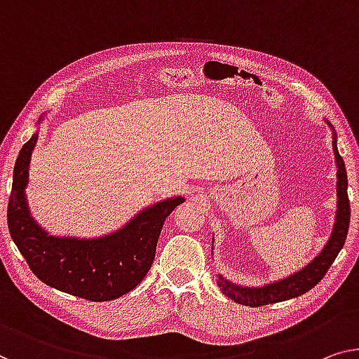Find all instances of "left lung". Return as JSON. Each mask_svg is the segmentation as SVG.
<instances>
[{
  "instance_id": "obj_1",
  "label": "left lung",
  "mask_w": 359,
  "mask_h": 359,
  "mask_svg": "<svg viewBox=\"0 0 359 359\" xmlns=\"http://www.w3.org/2000/svg\"><path fill=\"white\" fill-rule=\"evenodd\" d=\"M324 121L325 124L329 126L330 132H332V149L337 168V211L332 232H330L327 243H325L324 248L319 251L316 258H313L306 266L302 267V269L295 271L293 274L287 277H282V279L267 282L264 285H238V283L229 280L227 277H224L221 272H219L217 287L221 288L224 295L233 299L235 303L256 308L263 306V304L285 302V299L303 295V293L311 290L318 282H320L330 264L334 263L337 255H339L340 250L344 248L350 226V201L348 194H346V190H348V180H346L345 163L339 154V148H337L335 128L327 119ZM211 250H214V247Z\"/></svg>"
}]
</instances>
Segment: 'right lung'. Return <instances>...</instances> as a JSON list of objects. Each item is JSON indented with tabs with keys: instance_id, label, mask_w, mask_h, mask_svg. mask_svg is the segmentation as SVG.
<instances>
[{
	"instance_id": "1",
	"label": "right lung",
	"mask_w": 359,
	"mask_h": 359,
	"mask_svg": "<svg viewBox=\"0 0 359 359\" xmlns=\"http://www.w3.org/2000/svg\"><path fill=\"white\" fill-rule=\"evenodd\" d=\"M45 114L36 121V130L19 151L14 165L8 208L11 237L32 272L46 285L92 302L116 299L133 290L148 274L165 217L185 198L170 196L153 203L117 231L98 237L50 233L32 216L27 200L32 153Z\"/></svg>"
}]
</instances>
